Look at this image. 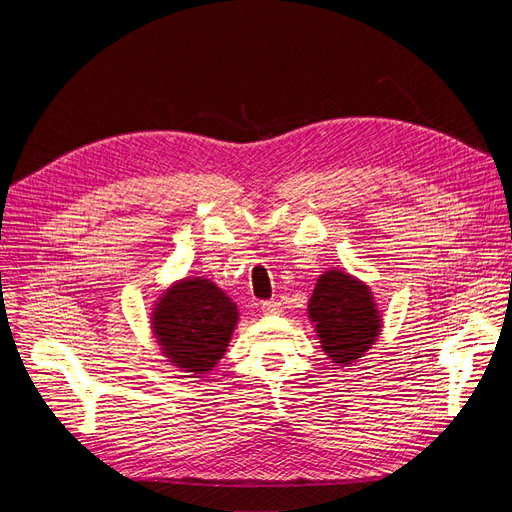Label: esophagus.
<instances>
[{
    "mask_svg": "<svg viewBox=\"0 0 512 512\" xmlns=\"http://www.w3.org/2000/svg\"><path fill=\"white\" fill-rule=\"evenodd\" d=\"M282 303H277V301H265L262 303V314L265 316H280L282 314Z\"/></svg>",
    "mask_w": 512,
    "mask_h": 512,
    "instance_id": "obj_1",
    "label": "esophagus"
}]
</instances>
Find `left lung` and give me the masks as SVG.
<instances>
[{
  "label": "left lung",
  "mask_w": 512,
  "mask_h": 512,
  "mask_svg": "<svg viewBox=\"0 0 512 512\" xmlns=\"http://www.w3.org/2000/svg\"><path fill=\"white\" fill-rule=\"evenodd\" d=\"M322 352L333 365L350 367L374 348L382 335V309L371 286L346 269H327L307 301Z\"/></svg>",
  "instance_id": "left-lung-1"
}]
</instances>
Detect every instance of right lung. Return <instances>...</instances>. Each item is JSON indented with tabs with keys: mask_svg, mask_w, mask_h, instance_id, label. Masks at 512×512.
<instances>
[{
	"mask_svg": "<svg viewBox=\"0 0 512 512\" xmlns=\"http://www.w3.org/2000/svg\"><path fill=\"white\" fill-rule=\"evenodd\" d=\"M239 322V307L209 277H181L160 290L149 324L160 354L183 374L218 367Z\"/></svg>",
	"mask_w": 512,
	"mask_h": 512,
	"instance_id": "add662e5",
	"label": "right lung"
}]
</instances>
